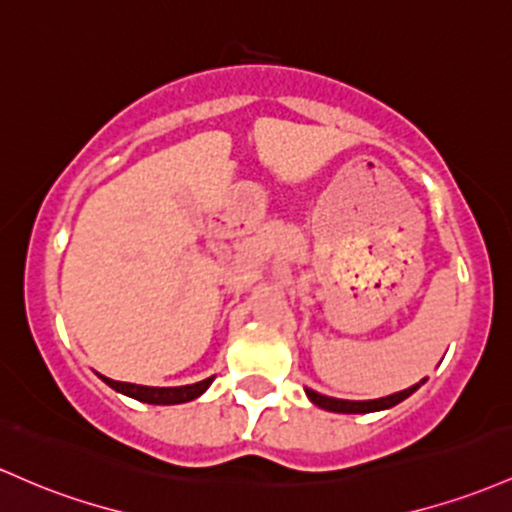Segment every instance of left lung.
<instances>
[{"label":"left lung","instance_id":"left-lung-1","mask_svg":"<svg viewBox=\"0 0 512 512\" xmlns=\"http://www.w3.org/2000/svg\"><path fill=\"white\" fill-rule=\"evenodd\" d=\"M420 384H425V379L420 381ZM420 384H415L406 391L393 393V396L376 398V401H342V398L323 396V393H316L311 389H306V396L311 398V401L316 403L318 408H325V411H333V413H374V411H386V408H391V406H396V403L406 401V398L411 396L413 391L420 389Z\"/></svg>","mask_w":512,"mask_h":512}]
</instances>
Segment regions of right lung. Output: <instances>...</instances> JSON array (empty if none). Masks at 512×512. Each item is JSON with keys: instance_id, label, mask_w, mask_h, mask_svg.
<instances>
[{"instance_id": "add662e5", "label": "right lung", "mask_w": 512, "mask_h": 512, "mask_svg": "<svg viewBox=\"0 0 512 512\" xmlns=\"http://www.w3.org/2000/svg\"><path fill=\"white\" fill-rule=\"evenodd\" d=\"M101 376V374H99ZM111 389L126 393V396L136 398V401L143 403H160V406H170V403H187L194 401L196 396H201L206 389L211 386V379L199 381V384H189V386H170V389H157V386H138V384H126V381H114L101 376Z\"/></svg>"}]
</instances>
